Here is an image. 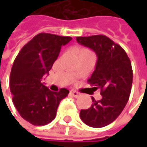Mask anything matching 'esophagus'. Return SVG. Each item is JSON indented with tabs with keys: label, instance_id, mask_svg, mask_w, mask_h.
Wrapping results in <instances>:
<instances>
[{
	"label": "esophagus",
	"instance_id": "obj_1",
	"mask_svg": "<svg viewBox=\"0 0 147 147\" xmlns=\"http://www.w3.org/2000/svg\"><path fill=\"white\" fill-rule=\"evenodd\" d=\"M70 94H71V96H73L75 98H78L79 96H81V93H79V92H77V91H75V90H71V91L70 92Z\"/></svg>",
	"mask_w": 147,
	"mask_h": 147
}]
</instances>
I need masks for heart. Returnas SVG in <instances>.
<instances>
[{"label":"heart","mask_w":147,"mask_h":147,"mask_svg":"<svg viewBox=\"0 0 147 147\" xmlns=\"http://www.w3.org/2000/svg\"><path fill=\"white\" fill-rule=\"evenodd\" d=\"M87 51H88V50H87V49H85V48H82V49L79 50V53H83V52H87Z\"/></svg>","instance_id":"1"}]
</instances>
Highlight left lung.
Returning <instances> with one entry per match:
<instances>
[{"label":"left lung","instance_id":"8db88e82","mask_svg":"<svg viewBox=\"0 0 147 147\" xmlns=\"http://www.w3.org/2000/svg\"><path fill=\"white\" fill-rule=\"evenodd\" d=\"M78 43L93 49L97 54L96 67L88 82L100 89L102 99L81 110V119L93 128H102L115 121L128 102L131 92V61L120 45L104 35L76 37Z\"/></svg>","mask_w":147,"mask_h":147}]
</instances>
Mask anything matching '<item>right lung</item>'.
Masks as SVG:
<instances>
[{
    "instance_id": "add662e5",
    "label": "right lung",
    "mask_w": 147,
    "mask_h": 147,
    "mask_svg": "<svg viewBox=\"0 0 147 147\" xmlns=\"http://www.w3.org/2000/svg\"><path fill=\"white\" fill-rule=\"evenodd\" d=\"M71 39L40 33L22 47L15 59L9 82L13 102L20 116L35 126L51 123L59 102L70 93L66 88L53 92L42 84V79L52 69L61 46Z\"/></svg>"
}]
</instances>
